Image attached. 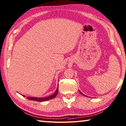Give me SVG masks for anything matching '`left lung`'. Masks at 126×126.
I'll use <instances>...</instances> for the list:
<instances>
[{
	"instance_id": "1",
	"label": "left lung",
	"mask_w": 126,
	"mask_h": 126,
	"mask_svg": "<svg viewBox=\"0 0 126 126\" xmlns=\"http://www.w3.org/2000/svg\"><path fill=\"white\" fill-rule=\"evenodd\" d=\"M79 92H80V93L81 94H82V95H83V96H86L85 95V94H83L82 93V92H81V91H80V90H79Z\"/></svg>"
}]
</instances>
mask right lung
Returning <instances> with one entry per match:
<instances>
[{
	"instance_id": "obj_1",
	"label": "right lung",
	"mask_w": 126,
	"mask_h": 126,
	"mask_svg": "<svg viewBox=\"0 0 126 126\" xmlns=\"http://www.w3.org/2000/svg\"><path fill=\"white\" fill-rule=\"evenodd\" d=\"M58 88H59V85L57 87V89L56 91L55 92L54 94H53L51 95H50L48 97H27L26 98L28 99L29 100H32V101H37V102H42V101H48L49 100H51V99L55 98L56 96L57 95V93H58ZM24 97H25V96H23Z\"/></svg>"
}]
</instances>
